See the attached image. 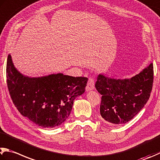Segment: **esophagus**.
I'll return each instance as SVG.
<instances>
[{"mask_svg":"<svg viewBox=\"0 0 160 160\" xmlns=\"http://www.w3.org/2000/svg\"><path fill=\"white\" fill-rule=\"evenodd\" d=\"M94 79L93 78H89V80L88 82V85L86 87V90L87 91H90V90H92L94 89Z\"/></svg>","mask_w":160,"mask_h":160,"instance_id":"34e87169","label":"esophagus"}]
</instances>
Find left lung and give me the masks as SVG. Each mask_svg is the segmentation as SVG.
Segmentation results:
<instances>
[{
  "instance_id": "left-lung-1",
  "label": "left lung",
  "mask_w": 160,
  "mask_h": 160,
  "mask_svg": "<svg viewBox=\"0 0 160 160\" xmlns=\"http://www.w3.org/2000/svg\"><path fill=\"white\" fill-rule=\"evenodd\" d=\"M153 64L130 79L99 75L95 87L101 97L100 114L106 123L120 125L134 118L148 101L153 83Z\"/></svg>"
}]
</instances>
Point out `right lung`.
Here are the masks:
<instances>
[{"label": "right lung", "mask_w": 160, "mask_h": 160, "mask_svg": "<svg viewBox=\"0 0 160 160\" xmlns=\"http://www.w3.org/2000/svg\"><path fill=\"white\" fill-rule=\"evenodd\" d=\"M7 85L17 109L42 128H53L64 122L75 98L85 91L88 78L62 73L40 78L24 76L8 57Z\"/></svg>", "instance_id": "right-lung-1"}]
</instances>
